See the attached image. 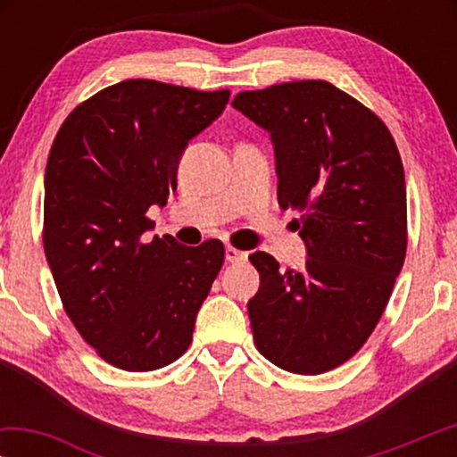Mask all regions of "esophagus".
<instances>
[{
	"label": "esophagus",
	"mask_w": 457,
	"mask_h": 457,
	"mask_svg": "<svg viewBox=\"0 0 457 457\" xmlns=\"http://www.w3.org/2000/svg\"><path fill=\"white\" fill-rule=\"evenodd\" d=\"M224 258H227V262H243L247 260V253L233 245H227V249H224Z\"/></svg>",
	"instance_id": "1"
}]
</instances>
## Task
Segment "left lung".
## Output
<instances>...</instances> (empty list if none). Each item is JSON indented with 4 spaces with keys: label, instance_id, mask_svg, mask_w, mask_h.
<instances>
[{
    "label": "left lung",
    "instance_id": "8db88e82",
    "mask_svg": "<svg viewBox=\"0 0 457 457\" xmlns=\"http://www.w3.org/2000/svg\"><path fill=\"white\" fill-rule=\"evenodd\" d=\"M233 108L270 133L278 205L297 222L308 260L280 272L249 255L258 352L283 370L320 374L364 345L389 302L408 247L403 164L389 129L327 80L243 91Z\"/></svg>",
    "mask_w": 457,
    "mask_h": 457
}]
</instances>
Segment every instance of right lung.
I'll use <instances>...</instances> for the list:
<instances>
[{
	"label": "right lung",
	"mask_w": 457,
	"mask_h": 457,
	"mask_svg": "<svg viewBox=\"0 0 457 457\" xmlns=\"http://www.w3.org/2000/svg\"><path fill=\"white\" fill-rule=\"evenodd\" d=\"M228 97V89L122 80L77 105L54 139L43 199L47 264L80 337L120 370H158L187 352L222 268L220 241L187 247L143 235L154 227L147 210L164 208L177 189L180 155Z\"/></svg>",
	"instance_id": "add662e5"
}]
</instances>
